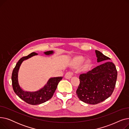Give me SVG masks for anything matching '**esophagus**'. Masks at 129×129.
Listing matches in <instances>:
<instances>
[{
  "instance_id": "1",
  "label": "esophagus",
  "mask_w": 129,
  "mask_h": 129,
  "mask_svg": "<svg viewBox=\"0 0 129 129\" xmlns=\"http://www.w3.org/2000/svg\"><path fill=\"white\" fill-rule=\"evenodd\" d=\"M73 73L72 72H68L65 74V77L67 79H70L73 76Z\"/></svg>"
}]
</instances>
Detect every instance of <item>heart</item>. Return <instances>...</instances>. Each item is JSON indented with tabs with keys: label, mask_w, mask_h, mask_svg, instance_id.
I'll use <instances>...</instances> for the list:
<instances>
[{
	"label": "heart",
	"mask_w": 129,
	"mask_h": 129,
	"mask_svg": "<svg viewBox=\"0 0 129 129\" xmlns=\"http://www.w3.org/2000/svg\"><path fill=\"white\" fill-rule=\"evenodd\" d=\"M80 62H83V61L84 60V59L82 58V59H80Z\"/></svg>",
	"instance_id": "obj_1"
}]
</instances>
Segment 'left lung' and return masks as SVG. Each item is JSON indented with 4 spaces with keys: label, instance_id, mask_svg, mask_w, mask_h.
I'll return each instance as SVG.
<instances>
[{
    "label": "left lung",
    "instance_id": "left-lung-1",
    "mask_svg": "<svg viewBox=\"0 0 129 129\" xmlns=\"http://www.w3.org/2000/svg\"><path fill=\"white\" fill-rule=\"evenodd\" d=\"M97 62L110 59L98 50L95 51ZM115 65L110 62L101 64L79 76L76 90L78 98L83 102L95 105L109 98L113 92L117 78Z\"/></svg>",
    "mask_w": 129,
    "mask_h": 129
}]
</instances>
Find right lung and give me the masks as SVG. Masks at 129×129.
<instances>
[{
    "instance_id": "right-lung-1",
    "label": "right lung",
    "mask_w": 129,
    "mask_h": 129,
    "mask_svg": "<svg viewBox=\"0 0 129 129\" xmlns=\"http://www.w3.org/2000/svg\"><path fill=\"white\" fill-rule=\"evenodd\" d=\"M54 52L53 51H49L45 52L44 53L46 55H49L52 54ZM37 54H38L35 52H32L28 56H24L20 58L12 71L11 76L13 89L16 94L25 103L32 105L42 104L50 99L53 97L58 83L63 78L62 77L51 78L43 88L35 92L25 91L22 90L18 83V74L19 67L23 60L28 59L33 56L36 55Z\"/></svg>"
}]
</instances>
